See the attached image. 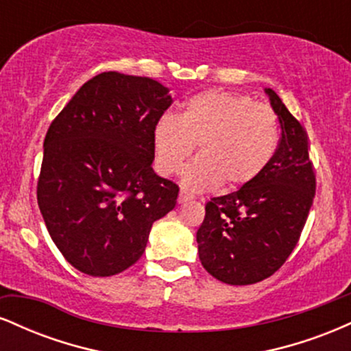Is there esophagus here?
<instances>
[{"label":"esophagus","mask_w":351,"mask_h":351,"mask_svg":"<svg viewBox=\"0 0 351 351\" xmlns=\"http://www.w3.org/2000/svg\"><path fill=\"white\" fill-rule=\"evenodd\" d=\"M189 199H193V196L189 195V193L183 191V189H181L180 195H178V203H180V204H181V203H186V201H189Z\"/></svg>","instance_id":"34e87169"}]
</instances>
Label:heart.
Listing matches in <instances>:
<instances>
[{"label": "heart", "instance_id": "heart-1", "mask_svg": "<svg viewBox=\"0 0 351 351\" xmlns=\"http://www.w3.org/2000/svg\"><path fill=\"white\" fill-rule=\"evenodd\" d=\"M155 165L175 175L198 145L199 158L183 173L184 186L237 189L259 178L279 143V120L247 95L208 90L193 95L178 117L163 115L153 127Z\"/></svg>", "mask_w": 351, "mask_h": 351}]
</instances>
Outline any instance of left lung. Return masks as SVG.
<instances>
[{
  "mask_svg": "<svg viewBox=\"0 0 351 351\" xmlns=\"http://www.w3.org/2000/svg\"><path fill=\"white\" fill-rule=\"evenodd\" d=\"M265 94L282 130L276 155L252 183L208 201L196 232L203 267L231 285L256 284L279 271L299 243L315 196L307 134L272 88Z\"/></svg>",
  "mask_w": 351,
  "mask_h": 351,
  "instance_id": "8db88e82",
  "label": "left lung"
}]
</instances>
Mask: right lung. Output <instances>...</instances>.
Instances as JSON below:
<instances>
[{"mask_svg":"<svg viewBox=\"0 0 351 351\" xmlns=\"http://www.w3.org/2000/svg\"><path fill=\"white\" fill-rule=\"evenodd\" d=\"M150 77L102 72L52 120L38 204L47 231L77 271L123 272L142 257L152 224L171 211L180 188L153 171V127L171 106Z\"/></svg>","mask_w":351,"mask_h":351,"instance_id":"right-lung-1","label":"right lung"}]
</instances>
